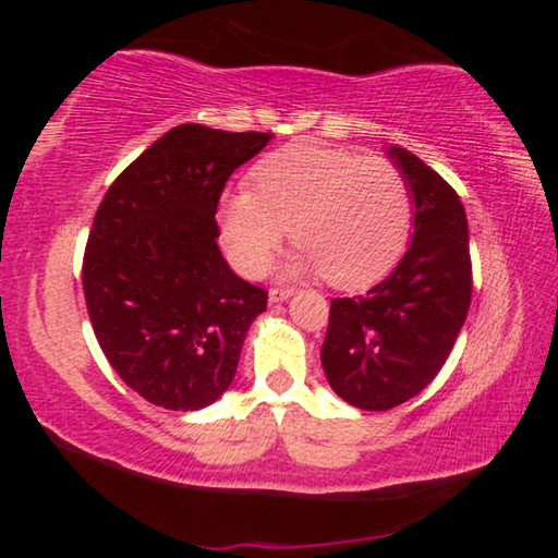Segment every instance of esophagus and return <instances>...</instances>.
Returning <instances> with one entry per match:
<instances>
[{"label": "esophagus", "mask_w": 558, "mask_h": 558, "mask_svg": "<svg viewBox=\"0 0 558 558\" xmlns=\"http://www.w3.org/2000/svg\"><path fill=\"white\" fill-rule=\"evenodd\" d=\"M295 295V288H270V302H282Z\"/></svg>", "instance_id": "esophagus-1"}]
</instances>
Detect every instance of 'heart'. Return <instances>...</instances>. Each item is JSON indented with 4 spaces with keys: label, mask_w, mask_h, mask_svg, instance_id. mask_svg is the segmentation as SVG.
<instances>
[{
    "label": "heart",
    "mask_w": 558,
    "mask_h": 558,
    "mask_svg": "<svg viewBox=\"0 0 558 558\" xmlns=\"http://www.w3.org/2000/svg\"><path fill=\"white\" fill-rule=\"evenodd\" d=\"M256 192L221 199V233L235 268L258 276L290 229L300 270L337 288H362L393 268L411 233V189L381 157L323 145H290L258 165Z\"/></svg>",
    "instance_id": "b5f03b06"
}]
</instances>
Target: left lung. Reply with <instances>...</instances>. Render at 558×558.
Returning a JSON list of instances; mask_svg holds the SVG:
<instances>
[{
    "mask_svg": "<svg viewBox=\"0 0 558 558\" xmlns=\"http://www.w3.org/2000/svg\"><path fill=\"white\" fill-rule=\"evenodd\" d=\"M411 189L413 235L389 278L366 295L335 298L323 369L339 399L389 411L436 379L465 323L472 295L468 216L436 169L389 147Z\"/></svg>",
    "mask_w": 558,
    "mask_h": 558,
    "instance_id": "obj_1",
    "label": "left lung"
}]
</instances>
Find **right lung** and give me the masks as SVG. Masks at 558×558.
Returning a JSON list of instances; mask_svg holds the SVG:
<instances>
[{"label":"right lung","instance_id":"add662e5","mask_svg":"<svg viewBox=\"0 0 558 558\" xmlns=\"http://www.w3.org/2000/svg\"><path fill=\"white\" fill-rule=\"evenodd\" d=\"M270 137L177 125L102 196L83 256L88 317L112 369L149 403L199 411L233 381L268 292L223 260L216 209Z\"/></svg>","mask_w":558,"mask_h":558}]
</instances>
